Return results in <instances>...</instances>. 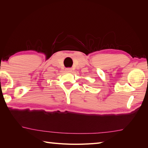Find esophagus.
Returning a JSON list of instances; mask_svg holds the SVG:
<instances>
[{"instance_id": "34e87169", "label": "esophagus", "mask_w": 148, "mask_h": 148, "mask_svg": "<svg viewBox=\"0 0 148 148\" xmlns=\"http://www.w3.org/2000/svg\"><path fill=\"white\" fill-rule=\"evenodd\" d=\"M65 71H66V72H71V71H72V69H71V68H66V69H65Z\"/></svg>"}]
</instances>
